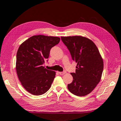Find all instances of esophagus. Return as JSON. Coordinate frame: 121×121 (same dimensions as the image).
Wrapping results in <instances>:
<instances>
[{"mask_svg":"<svg viewBox=\"0 0 121 121\" xmlns=\"http://www.w3.org/2000/svg\"><path fill=\"white\" fill-rule=\"evenodd\" d=\"M58 73H59V74H60V75H64L66 73V71H64L63 72H58Z\"/></svg>","mask_w":121,"mask_h":121,"instance_id":"1","label":"esophagus"}]
</instances>
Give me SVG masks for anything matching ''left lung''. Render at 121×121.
<instances>
[{
	"mask_svg": "<svg viewBox=\"0 0 121 121\" xmlns=\"http://www.w3.org/2000/svg\"><path fill=\"white\" fill-rule=\"evenodd\" d=\"M72 60L77 63L75 73H71L73 81L68 88L75 95L89 94L100 82L104 62L97 47L88 38L80 36L61 37Z\"/></svg>",
	"mask_w": 121,
	"mask_h": 121,
	"instance_id": "1",
	"label": "left lung"
}]
</instances>
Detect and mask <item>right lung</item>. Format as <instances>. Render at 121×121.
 I'll list each match as a JSON object with an SVG mask.
<instances>
[{
  "mask_svg": "<svg viewBox=\"0 0 121 121\" xmlns=\"http://www.w3.org/2000/svg\"><path fill=\"white\" fill-rule=\"evenodd\" d=\"M60 41L58 37L35 35L20 46L17 53L16 71L22 85L29 93L40 95L52 86L56 72L45 69L43 65L48 58L50 49Z\"/></svg>",
  "mask_w": 121,
  "mask_h": 121,
  "instance_id": "right-lung-1",
  "label": "right lung"
}]
</instances>
